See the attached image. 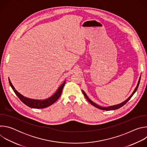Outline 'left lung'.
<instances>
[{
  "label": "left lung",
  "mask_w": 147,
  "mask_h": 147,
  "mask_svg": "<svg viewBox=\"0 0 147 147\" xmlns=\"http://www.w3.org/2000/svg\"><path fill=\"white\" fill-rule=\"evenodd\" d=\"M140 79H141V77H140V78H139V80H138V84H137V87H136V88H135V90H134V91H133V92L132 93V94L126 99L125 100V101H124L123 102H122V103H120V104H119V105H114V106H111V107H106V108H104V107H100V106H99V105H96V103H95L94 102H93L91 99H90L89 98H88V97L87 96V95H86V94L84 92V91H82V92H83V94H84V96L86 97V98L87 99V100L92 105H93L94 107H95V108H98V109H102V110H105V111H111V110H115V109H119V108H121V107H122L123 105H124L130 99V98L133 96V95H134V94L136 92V91H137V88H138V86H139V84H140Z\"/></svg>",
  "instance_id": "left-lung-1"
}]
</instances>
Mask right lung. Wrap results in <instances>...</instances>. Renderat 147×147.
<instances>
[{
	"label": "right lung",
	"instance_id": "obj_1",
	"mask_svg": "<svg viewBox=\"0 0 147 147\" xmlns=\"http://www.w3.org/2000/svg\"><path fill=\"white\" fill-rule=\"evenodd\" d=\"M9 81L11 87L12 88L13 90L15 92L16 95L18 97V98L28 107L31 108H36V109L45 108L51 105H52L53 103H55L60 96L63 88V87L65 84V81L58 88L57 91L51 97L45 100H36V99H32L27 98L24 96L23 95H22V94H20L18 92H17V91L15 90L9 78Z\"/></svg>",
	"mask_w": 147,
	"mask_h": 147
}]
</instances>
